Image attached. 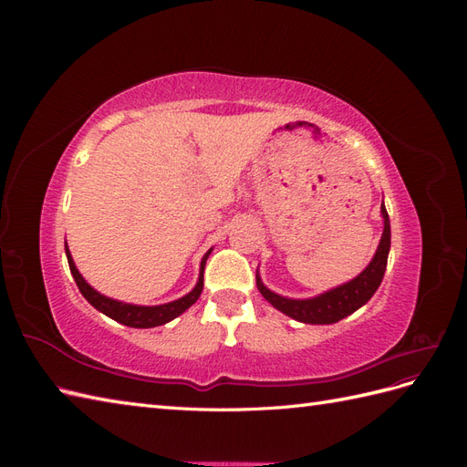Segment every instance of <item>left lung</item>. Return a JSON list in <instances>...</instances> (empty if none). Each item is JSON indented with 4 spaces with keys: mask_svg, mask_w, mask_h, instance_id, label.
Returning <instances> with one entry per match:
<instances>
[{
    "mask_svg": "<svg viewBox=\"0 0 467 467\" xmlns=\"http://www.w3.org/2000/svg\"><path fill=\"white\" fill-rule=\"evenodd\" d=\"M379 210H381V218H384V232H381V239L372 261L358 276L345 282L341 286H335L319 296H314V298L300 300V298H286V296H280L273 290H268L263 285L257 271V288L263 294V298L285 316L296 321L309 323V325H331L345 319L350 314H355L358 307H362L372 298L386 273L388 255L391 247V230H389V216L384 206V201H381Z\"/></svg>",
    "mask_w": 467,
    "mask_h": 467,
    "instance_id": "1",
    "label": "left lung"
}]
</instances>
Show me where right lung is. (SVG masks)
I'll return each mask as SVG.
<instances>
[{"instance_id": "right-lung-1", "label": "right lung", "mask_w": 467, "mask_h": 467, "mask_svg": "<svg viewBox=\"0 0 467 467\" xmlns=\"http://www.w3.org/2000/svg\"><path fill=\"white\" fill-rule=\"evenodd\" d=\"M210 253H212V249H208L206 255L202 257L199 280H196L194 288L189 294H185L179 300L160 304V306H138V304H126V302H120L115 298H109V296L97 292L89 285V282L79 275L78 266L72 259V253H69L67 244H66V257H67L69 271H72V276H74L83 298H86L95 309H99V312L105 314L107 317L115 319L122 325H129V327H136V329H150V327H158V325H165L171 319H175L177 316H181L182 312H187V309L201 298V292L204 286V265H206V259Z\"/></svg>"}]
</instances>
